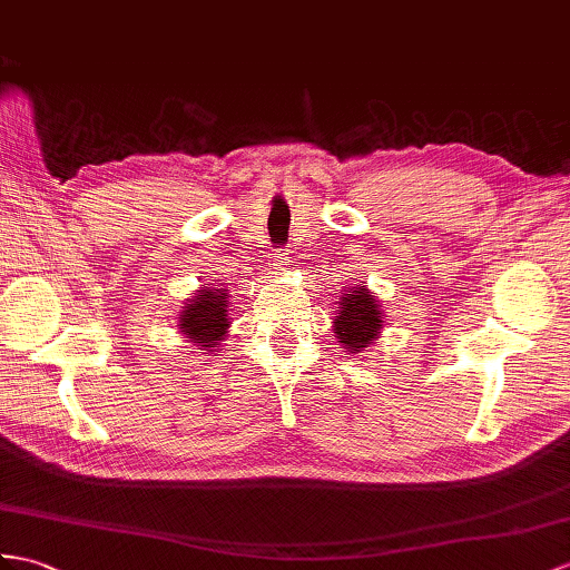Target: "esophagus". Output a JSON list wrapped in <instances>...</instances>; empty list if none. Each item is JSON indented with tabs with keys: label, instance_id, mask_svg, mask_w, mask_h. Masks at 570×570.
<instances>
[{
	"label": "esophagus",
	"instance_id": "34e87169",
	"mask_svg": "<svg viewBox=\"0 0 570 570\" xmlns=\"http://www.w3.org/2000/svg\"><path fill=\"white\" fill-rule=\"evenodd\" d=\"M277 266H281V268L289 266V256H285V254H277Z\"/></svg>",
	"mask_w": 570,
	"mask_h": 570
}]
</instances>
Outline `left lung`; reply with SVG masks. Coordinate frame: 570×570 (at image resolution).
<instances>
[{"label":"left lung","mask_w":570,"mask_h":570,"mask_svg":"<svg viewBox=\"0 0 570 570\" xmlns=\"http://www.w3.org/2000/svg\"><path fill=\"white\" fill-rule=\"evenodd\" d=\"M384 312L380 299L367 285H355L341 293V302L333 318V333L345 353H363L382 336Z\"/></svg>","instance_id":"1"}]
</instances>
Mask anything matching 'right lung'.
I'll return each mask as SVG.
<instances>
[{
    "label": "right lung",
    "mask_w": 570,
    "mask_h": 570,
    "mask_svg": "<svg viewBox=\"0 0 570 570\" xmlns=\"http://www.w3.org/2000/svg\"><path fill=\"white\" fill-rule=\"evenodd\" d=\"M232 299L225 287H200L178 312V331L198 351L215 353L229 333Z\"/></svg>",
    "instance_id": "1"
}]
</instances>
